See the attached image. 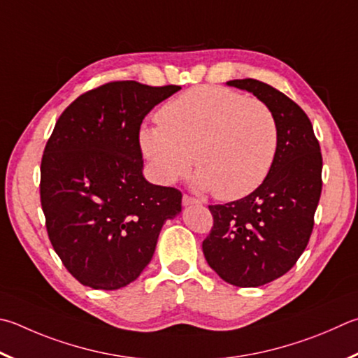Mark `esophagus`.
I'll use <instances>...</instances> for the list:
<instances>
[{
    "label": "esophagus",
    "instance_id": "1",
    "mask_svg": "<svg viewBox=\"0 0 358 358\" xmlns=\"http://www.w3.org/2000/svg\"><path fill=\"white\" fill-rule=\"evenodd\" d=\"M183 205L185 206H191V205H200V200L189 197V196H183Z\"/></svg>",
    "mask_w": 358,
    "mask_h": 358
}]
</instances>
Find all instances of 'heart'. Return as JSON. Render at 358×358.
<instances>
[{"label":"heart","instance_id":"b5f03b06","mask_svg":"<svg viewBox=\"0 0 358 358\" xmlns=\"http://www.w3.org/2000/svg\"><path fill=\"white\" fill-rule=\"evenodd\" d=\"M158 125L139 131V145L162 183H173L194 164L196 186L220 200L249 196L274 164L278 127L268 105L235 90L200 86L167 101Z\"/></svg>","mask_w":358,"mask_h":358}]
</instances>
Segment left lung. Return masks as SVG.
Instances as JSON below:
<instances>
[{"instance_id":"left-lung-1","label":"left lung","mask_w":358,"mask_h":358,"mask_svg":"<svg viewBox=\"0 0 358 358\" xmlns=\"http://www.w3.org/2000/svg\"><path fill=\"white\" fill-rule=\"evenodd\" d=\"M227 86L268 105L277 120L278 147L258 189L210 206L214 225L201 249L222 280L255 288L287 274L307 247L322 189V157L307 114L280 90L250 78Z\"/></svg>"}]
</instances>
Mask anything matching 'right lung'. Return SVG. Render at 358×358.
Wrapping results in <instances>:
<instances>
[{
    "instance_id": "obj_1",
    "label": "right lung",
    "mask_w": 358,
    "mask_h": 358,
    "mask_svg": "<svg viewBox=\"0 0 358 358\" xmlns=\"http://www.w3.org/2000/svg\"><path fill=\"white\" fill-rule=\"evenodd\" d=\"M180 86L114 81L83 94L56 122L41 166V201L53 249L78 282L119 289L141 275L181 192L144 173V117Z\"/></svg>"
}]
</instances>
